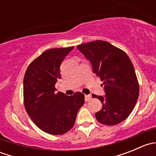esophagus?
<instances>
[{
  "instance_id": "obj_1",
  "label": "esophagus",
  "mask_w": 156,
  "mask_h": 156,
  "mask_svg": "<svg viewBox=\"0 0 156 156\" xmlns=\"http://www.w3.org/2000/svg\"><path fill=\"white\" fill-rule=\"evenodd\" d=\"M84 97H85V101H90V100L92 99V97H91L90 95H84Z\"/></svg>"
}]
</instances>
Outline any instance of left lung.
<instances>
[{"mask_svg": "<svg viewBox=\"0 0 156 156\" xmlns=\"http://www.w3.org/2000/svg\"><path fill=\"white\" fill-rule=\"evenodd\" d=\"M77 48L89 59L93 72L103 81L105 97L92 95L103 104V108L95 115L97 120L108 126L125 121L133 111L140 91L129 56L124 50L104 41L79 44Z\"/></svg>", "mask_w": 156, "mask_h": 156, "instance_id": "8db88e82", "label": "left lung"}]
</instances>
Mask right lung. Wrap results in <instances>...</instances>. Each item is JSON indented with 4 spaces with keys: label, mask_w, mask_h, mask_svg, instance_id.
Masks as SVG:
<instances>
[{
    "label": "right lung",
    "mask_w": 156,
    "mask_h": 156,
    "mask_svg": "<svg viewBox=\"0 0 156 156\" xmlns=\"http://www.w3.org/2000/svg\"><path fill=\"white\" fill-rule=\"evenodd\" d=\"M74 47L46 50L29 64L23 80V100L26 112L36 126L49 134L67 133L75 125L84 95L56 93L55 84L61 78L64 58Z\"/></svg>",
    "instance_id": "right-lung-1"
}]
</instances>
